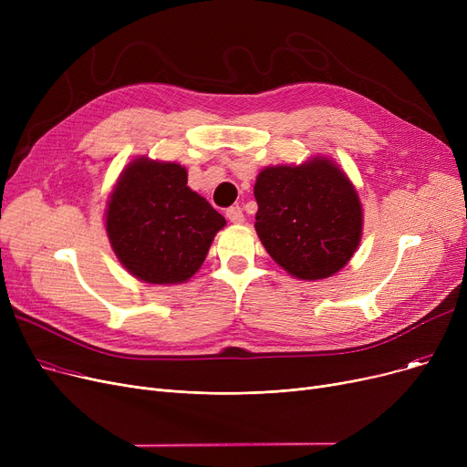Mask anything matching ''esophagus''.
<instances>
[{
	"instance_id": "obj_1",
	"label": "esophagus",
	"mask_w": 467,
	"mask_h": 467,
	"mask_svg": "<svg viewBox=\"0 0 467 467\" xmlns=\"http://www.w3.org/2000/svg\"><path fill=\"white\" fill-rule=\"evenodd\" d=\"M225 213H227V219L231 221V223H236V225L244 223V213H242L240 206H231V208H227Z\"/></svg>"
}]
</instances>
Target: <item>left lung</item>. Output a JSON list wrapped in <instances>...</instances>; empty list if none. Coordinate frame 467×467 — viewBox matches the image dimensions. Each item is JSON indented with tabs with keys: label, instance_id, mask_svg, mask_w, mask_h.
I'll list each match as a JSON object with an SVG mask.
<instances>
[{
	"label": "left lung",
	"instance_id": "1",
	"mask_svg": "<svg viewBox=\"0 0 467 467\" xmlns=\"http://www.w3.org/2000/svg\"><path fill=\"white\" fill-rule=\"evenodd\" d=\"M254 194L257 236L293 278H329L356 254L363 234L361 201L347 171L329 157L266 166Z\"/></svg>",
	"mask_w": 467,
	"mask_h": 467
}]
</instances>
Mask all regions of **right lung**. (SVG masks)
Listing matches in <instances>:
<instances>
[{
	"instance_id": "obj_1",
	"label": "right lung",
	"mask_w": 467,
	"mask_h": 467,
	"mask_svg": "<svg viewBox=\"0 0 467 467\" xmlns=\"http://www.w3.org/2000/svg\"><path fill=\"white\" fill-rule=\"evenodd\" d=\"M225 217L187 187L178 162L136 157L117 178L106 208V233L127 271L145 282H187L202 266Z\"/></svg>"
}]
</instances>
